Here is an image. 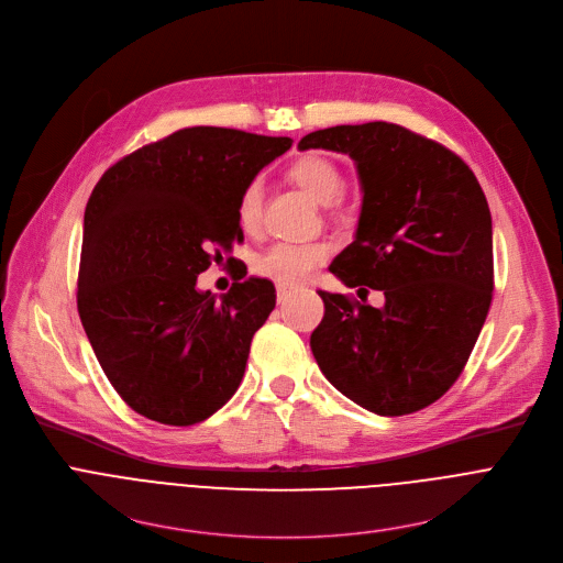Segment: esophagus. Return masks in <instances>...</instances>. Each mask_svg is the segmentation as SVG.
Wrapping results in <instances>:
<instances>
[{
    "mask_svg": "<svg viewBox=\"0 0 563 563\" xmlns=\"http://www.w3.org/2000/svg\"><path fill=\"white\" fill-rule=\"evenodd\" d=\"M276 294H278V302H285V300L294 294V289H291V287H283V285H278V287H276Z\"/></svg>",
    "mask_w": 563,
    "mask_h": 563,
    "instance_id": "1",
    "label": "esophagus"
}]
</instances>
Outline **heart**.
<instances>
[{
    "mask_svg": "<svg viewBox=\"0 0 563 563\" xmlns=\"http://www.w3.org/2000/svg\"><path fill=\"white\" fill-rule=\"evenodd\" d=\"M289 180L300 187L313 202L334 205L345 187L341 169L328 157L305 155L287 169ZM238 224L247 235L261 231L263 224V185L258 180L250 183L238 200ZM332 247L328 243H278L261 254L254 263L258 276L269 278L283 287H298L307 283L316 269L330 258Z\"/></svg>",
    "mask_w": 563,
    "mask_h": 563,
    "instance_id": "heart-1",
    "label": "heart"
}]
</instances>
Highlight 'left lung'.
I'll return each instance as SVG.
<instances>
[{
  "label": "left lung",
  "mask_w": 563,
  "mask_h": 563,
  "mask_svg": "<svg viewBox=\"0 0 563 563\" xmlns=\"http://www.w3.org/2000/svg\"><path fill=\"white\" fill-rule=\"evenodd\" d=\"M298 148L354 159L358 229L330 272L385 296L376 309L320 291L313 358L356 406L378 417L419 412L452 387L486 323L495 289L488 200L456 153L398 124L320 129Z\"/></svg>",
  "instance_id": "1"
}]
</instances>
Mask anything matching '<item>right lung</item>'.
I'll return each instance as SVG.
<instances>
[{
  "mask_svg": "<svg viewBox=\"0 0 563 563\" xmlns=\"http://www.w3.org/2000/svg\"><path fill=\"white\" fill-rule=\"evenodd\" d=\"M291 137L191 126L115 163L85 211L77 311L124 404L165 426H194L243 380L254 334L276 307L267 278L216 300L196 287L243 240L238 200Z\"/></svg>",
  "mask_w": 563,
  "mask_h": 563,
  "instance_id": "obj_1",
  "label": "right lung"
}]
</instances>
